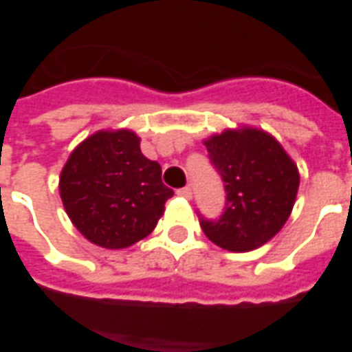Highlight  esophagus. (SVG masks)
<instances>
[{
	"label": "esophagus",
	"mask_w": 352,
	"mask_h": 352,
	"mask_svg": "<svg viewBox=\"0 0 352 352\" xmlns=\"http://www.w3.org/2000/svg\"><path fill=\"white\" fill-rule=\"evenodd\" d=\"M177 194H179L181 198L190 199L192 198V188H190V186H183V188H179V190H177Z\"/></svg>",
	"instance_id": "obj_1"
}]
</instances>
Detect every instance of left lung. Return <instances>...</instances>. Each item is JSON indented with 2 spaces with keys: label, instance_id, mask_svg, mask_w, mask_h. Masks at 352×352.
<instances>
[{
  "label": "left lung",
  "instance_id": "8db88e82",
  "mask_svg": "<svg viewBox=\"0 0 352 352\" xmlns=\"http://www.w3.org/2000/svg\"><path fill=\"white\" fill-rule=\"evenodd\" d=\"M226 204L219 219L199 214L201 230L226 251L247 252L267 243L287 222L300 186L296 164L262 130H226L206 141Z\"/></svg>",
  "mask_w": 352,
  "mask_h": 352
}]
</instances>
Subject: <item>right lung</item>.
<instances>
[{
    "instance_id": "right-lung-1",
    "label": "right lung",
    "mask_w": 352,
    "mask_h": 352,
    "mask_svg": "<svg viewBox=\"0 0 352 352\" xmlns=\"http://www.w3.org/2000/svg\"><path fill=\"white\" fill-rule=\"evenodd\" d=\"M60 196L82 236L103 249H124L146 237L173 190L162 183L158 162L148 160L130 130L98 131L69 156Z\"/></svg>"
}]
</instances>
